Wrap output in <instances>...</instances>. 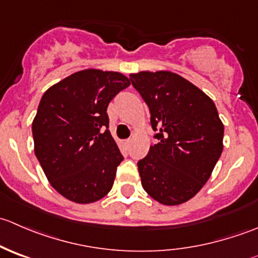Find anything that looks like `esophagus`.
<instances>
[{
	"label": "esophagus",
	"instance_id": "1",
	"mask_svg": "<svg viewBox=\"0 0 258 258\" xmlns=\"http://www.w3.org/2000/svg\"><path fill=\"white\" fill-rule=\"evenodd\" d=\"M131 142H132V140L128 139V140H126V141H124L123 144H124V146H126V147H130V145H131Z\"/></svg>",
	"mask_w": 258,
	"mask_h": 258
}]
</instances>
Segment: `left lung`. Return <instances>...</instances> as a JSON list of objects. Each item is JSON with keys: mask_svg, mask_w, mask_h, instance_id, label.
Here are the masks:
<instances>
[{"mask_svg": "<svg viewBox=\"0 0 258 258\" xmlns=\"http://www.w3.org/2000/svg\"><path fill=\"white\" fill-rule=\"evenodd\" d=\"M147 103L158 144L137 162L142 187L166 206L188 201L210 178L223 150V123L209 96L170 71L130 75Z\"/></svg>", "mask_w": 258, "mask_h": 258, "instance_id": "1", "label": "left lung"}]
</instances>
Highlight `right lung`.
Returning a JSON list of instances; mask_svg holds the SVG:
<instances>
[{"mask_svg": "<svg viewBox=\"0 0 258 258\" xmlns=\"http://www.w3.org/2000/svg\"><path fill=\"white\" fill-rule=\"evenodd\" d=\"M130 86L119 72L83 70L49 87L32 122L35 155L51 186L76 204L111 191L123 156L108 131L107 106Z\"/></svg>", "mask_w": 258, "mask_h": 258, "instance_id": "1", "label": "right lung"}]
</instances>
